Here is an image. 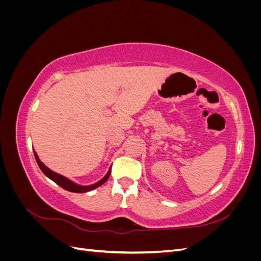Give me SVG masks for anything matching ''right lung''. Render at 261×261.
<instances>
[{
  "instance_id": "1",
  "label": "right lung",
  "mask_w": 261,
  "mask_h": 261,
  "mask_svg": "<svg viewBox=\"0 0 261 261\" xmlns=\"http://www.w3.org/2000/svg\"><path fill=\"white\" fill-rule=\"evenodd\" d=\"M34 153H35V158H36V161H37V163L39 165V168H40V170L44 173V175L48 176L50 179H52L54 181V183H57L62 188H64L65 191L72 192V193H86V192L92 191V189L101 186L102 184H105L106 181L108 180V178L110 177V174H111V169H110L109 172L107 173V175L103 178H102L100 181H98V183L93 184V185H89V186H81V185L75 184L74 181L69 180L68 178L58 174V173L51 171L49 168H46L45 165L40 160H39V158H38L36 151H34Z\"/></svg>"
}]
</instances>
